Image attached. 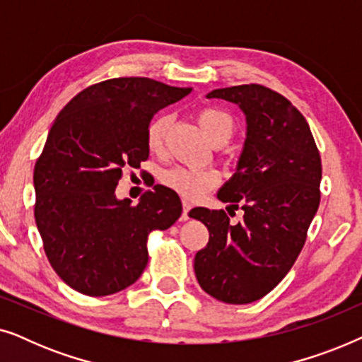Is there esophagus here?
I'll list each match as a JSON object with an SVG mask.
<instances>
[{"instance_id":"34e87169","label":"esophagus","mask_w":362,"mask_h":362,"mask_svg":"<svg viewBox=\"0 0 362 362\" xmlns=\"http://www.w3.org/2000/svg\"><path fill=\"white\" fill-rule=\"evenodd\" d=\"M189 211H191V204H189V202L182 201V214H181V219H182V221L189 219Z\"/></svg>"}]
</instances>
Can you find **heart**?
Here are the masks:
<instances>
[{
    "mask_svg": "<svg viewBox=\"0 0 362 362\" xmlns=\"http://www.w3.org/2000/svg\"><path fill=\"white\" fill-rule=\"evenodd\" d=\"M197 122H199L202 132L206 133L212 143L227 141L235 128L234 118L227 112L214 107L202 108L197 113ZM170 125L171 115H166V113L158 115L150 122V125L146 128V145L150 148V151H161ZM161 181L166 187L177 192L185 199L196 201L219 182V175L212 170H194V168L187 166H176L163 173Z\"/></svg>",
    "mask_w": 362,
    "mask_h": 362,
    "instance_id": "b5f03b06",
    "label": "heart"
}]
</instances>
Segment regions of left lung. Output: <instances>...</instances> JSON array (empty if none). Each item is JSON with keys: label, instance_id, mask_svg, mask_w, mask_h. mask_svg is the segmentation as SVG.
<instances>
[{"label": "left lung", "instance_id": "left-lung-1", "mask_svg": "<svg viewBox=\"0 0 362 362\" xmlns=\"http://www.w3.org/2000/svg\"><path fill=\"white\" fill-rule=\"evenodd\" d=\"M207 98L237 103L245 115L237 171L217 192L244 216L232 224L222 209L189 212L209 230L194 272L206 293L245 305L274 290L303 249L320 206L321 158L305 117L280 93L250 83L216 88Z\"/></svg>", "mask_w": 362, "mask_h": 362}]
</instances>
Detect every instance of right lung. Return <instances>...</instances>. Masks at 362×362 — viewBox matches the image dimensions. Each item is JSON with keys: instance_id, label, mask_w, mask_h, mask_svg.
I'll use <instances>...</instances> for the list:
<instances>
[{"instance_id": "add662e5", "label": "right lung", "mask_w": 362, "mask_h": 362, "mask_svg": "<svg viewBox=\"0 0 362 362\" xmlns=\"http://www.w3.org/2000/svg\"><path fill=\"white\" fill-rule=\"evenodd\" d=\"M191 87L148 77H118L87 87L59 113L34 166V217L56 274L88 296L125 290L148 264L151 230L180 219L170 187L146 191L138 204L117 199L123 170L148 160L146 128Z\"/></svg>"}]
</instances>
